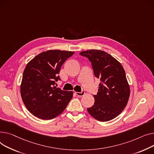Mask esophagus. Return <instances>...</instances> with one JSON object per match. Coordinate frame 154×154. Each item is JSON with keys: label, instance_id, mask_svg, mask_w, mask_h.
I'll use <instances>...</instances> for the list:
<instances>
[{"label": "esophagus", "instance_id": "esophagus-1", "mask_svg": "<svg viewBox=\"0 0 154 154\" xmlns=\"http://www.w3.org/2000/svg\"><path fill=\"white\" fill-rule=\"evenodd\" d=\"M75 94L78 96H79V97H81V96H84L85 95V91H81V93H75Z\"/></svg>", "mask_w": 154, "mask_h": 154}]
</instances>
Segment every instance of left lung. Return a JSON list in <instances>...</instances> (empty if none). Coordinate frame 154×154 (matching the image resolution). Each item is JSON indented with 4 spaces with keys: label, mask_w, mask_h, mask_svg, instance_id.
I'll return each instance as SVG.
<instances>
[{
    "label": "left lung",
    "mask_w": 154,
    "mask_h": 154,
    "mask_svg": "<svg viewBox=\"0 0 154 154\" xmlns=\"http://www.w3.org/2000/svg\"><path fill=\"white\" fill-rule=\"evenodd\" d=\"M79 54L91 62L95 76L101 81L97 94L93 96L94 104L88 108V112L99 121L115 118L124 110L130 96V86L122 65L100 50H89Z\"/></svg>",
    "instance_id": "1"
}]
</instances>
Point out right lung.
Instances as JSON below:
<instances>
[{
  "instance_id": "obj_1",
  "label": "right lung",
  "mask_w": 154,
  "mask_h": 154,
  "mask_svg": "<svg viewBox=\"0 0 154 154\" xmlns=\"http://www.w3.org/2000/svg\"><path fill=\"white\" fill-rule=\"evenodd\" d=\"M74 51L50 50L30 60L24 69L20 85L22 101L33 115L48 120L61 114L73 97V91L57 88L64 62Z\"/></svg>"
}]
</instances>
